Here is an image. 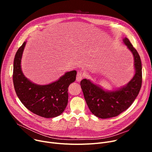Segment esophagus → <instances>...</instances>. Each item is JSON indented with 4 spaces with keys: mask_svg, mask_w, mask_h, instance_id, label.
<instances>
[{
    "mask_svg": "<svg viewBox=\"0 0 152 152\" xmlns=\"http://www.w3.org/2000/svg\"><path fill=\"white\" fill-rule=\"evenodd\" d=\"M83 74L81 73V72H79V73H77V76H76V81L77 82H80L82 79L83 77Z\"/></svg>",
    "mask_w": 152,
    "mask_h": 152,
    "instance_id": "esophagus-1",
    "label": "esophagus"
}]
</instances>
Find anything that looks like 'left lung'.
<instances>
[{
	"instance_id": "1",
	"label": "left lung",
	"mask_w": 152,
	"mask_h": 152,
	"mask_svg": "<svg viewBox=\"0 0 152 152\" xmlns=\"http://www.w3.org/2000/svg\"><path fill=\"white\" fill-rule=\"evenodd\" d=\"M123 42L134 58L135 73L128 84L119 90L107 92L88 79H84L80 83L87 106L92 114L100 118L115 117L126 110L136 99L141 88L142 73L140 56L128 39L125 37Z\"/></svg>"
}]
</instances>
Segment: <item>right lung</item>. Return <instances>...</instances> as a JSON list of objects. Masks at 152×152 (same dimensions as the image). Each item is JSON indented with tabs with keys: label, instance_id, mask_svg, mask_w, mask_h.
Returning <instances> with one entry per match:
<instances>
[{
	"label": "right lung",
	"instance_id": "obj_1",
	"mask_svg": "<svg viewBox=\"0 0 152 152\" xmlns=\"http://www.w3.org/2000/svg\"><path fill=\"white\" fill-rule=\"evenodd\" d=\"M26 42L15 54L13 62V82L20 100L27 109L43 118L60 115L68 101V87L76 80V71L67 72L58 81L40 86L31 83L24 76L21 69V59Z\"/></svg>",
	"mask_w": 152,
	"mask_h": 152
}]
</instances>
